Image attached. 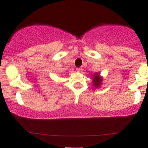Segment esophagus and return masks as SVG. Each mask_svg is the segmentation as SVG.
<instances>
[{
	"label": "esophagus",
	"instance_id": "esophagus-1",
	"mask_svg": "<svg viewBox=\"0 0 148 148\" xmlns=\"http://www.w3.org/2000/svg\"><path fill=\"white\" fill-rule=\"evenodd\" d=\"M82 70V68H77V71H79V72H80Z\"/></svg>",
	"mask_w": 148,
	"mask_h": 148
}]
</instances>
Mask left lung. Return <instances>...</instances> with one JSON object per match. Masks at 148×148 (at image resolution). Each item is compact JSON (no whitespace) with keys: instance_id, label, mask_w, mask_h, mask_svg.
I'll use <instances>...</instances> for the list:
<instances>
[{"instance_id":"obj_1","label":"left lung","mask_w":148,"mask_h":148,"mask_svg":"<svg viewBox=\"0 0 148 148\" xmlns=\"http://www.w3.org/2000/svg\"><path fill=\"white\" fill-rule=\"evenodd\" d=\"M92 77V84L94 85L95 88H99L101 86L102 84L103 81V77H101L100 74L99 73H95V74H93Z\"/></svg>"}]
</instances>
